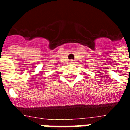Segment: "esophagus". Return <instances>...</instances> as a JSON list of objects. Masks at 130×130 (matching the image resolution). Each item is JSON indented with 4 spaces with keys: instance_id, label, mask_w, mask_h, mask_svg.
<instances>
[{
    "instance_id": "1",
    "label": "esophagus",
    "mask_w": 130,
    "mask_h": 130,
    "mask_svg": "<svg viewBox=\"0 0 130 130\" xmlns=\"http://www.w3.org/2000/svg\"><path fill=\"white\" fill-rule=\"evenodd\" d=\"M70 62H71V63H74V61H73V60H70Z\"/></svg>"
}]
</instances>
